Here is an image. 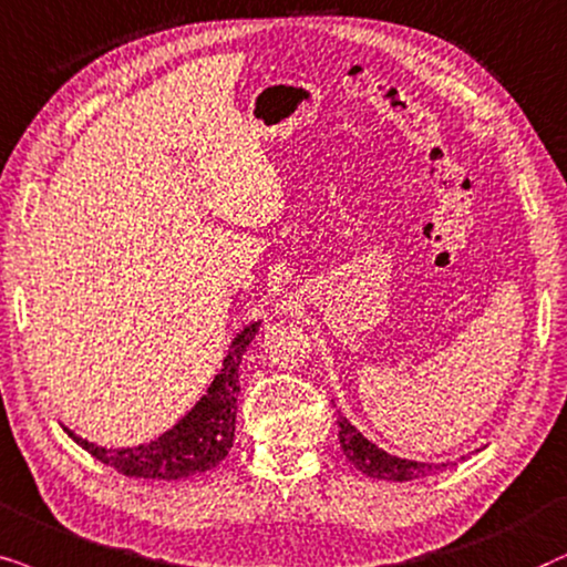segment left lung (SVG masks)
I'll list each match as a JSON object with an SVG mask.
<instances>
[{"label":"left lung","mask_w":567,"mask_h":567,"mask_svg":"<svg viewBox=\"0 0 567 567\" xmlns=\"http://www.w3.org/2000/svg\"><path fill=\"white\" fill-rule=\"evenodd\" d=\"M337 425H339V446H342L344 456L350 458V464H354V470L368 474V477L389 480V482H410V480L427 477V474L454 464V462L427 464V462H414V458H402V456L389 454V451L375 446L373 441H368V437L362 435L342 412H337Z\"/></svg>","instance_id":"obj_1"}]
</instances>
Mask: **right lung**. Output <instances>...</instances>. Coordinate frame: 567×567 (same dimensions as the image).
I'll return each instance as SVG.
<instances>
[{
	"mask_svg": "<svg viewBox=\"0 0 567 567\" xmlns=\"http://www.w3.org/2000/svg\"><path fill=\"white\" fill-rule=\"evenodd\" d=\"M259 327L261 321H251L233 337L228 354L223 358L220 373H215L213 383L199 396V402L176 425L153 437V441L130 449H105L87 441V437L72 433L66 425L62 427L90 456H95L105 466H113V470L126 474V477L186 480L192 474L215 470L233 449V437H236V402L240 391L238 368L251 339L259 334Z\"/></svg>",
	"mask_w": 567,
	"mask_h": 567,
	"instance_id": "right-lung-1",
	"label": "right lung"
}]
</instances>
